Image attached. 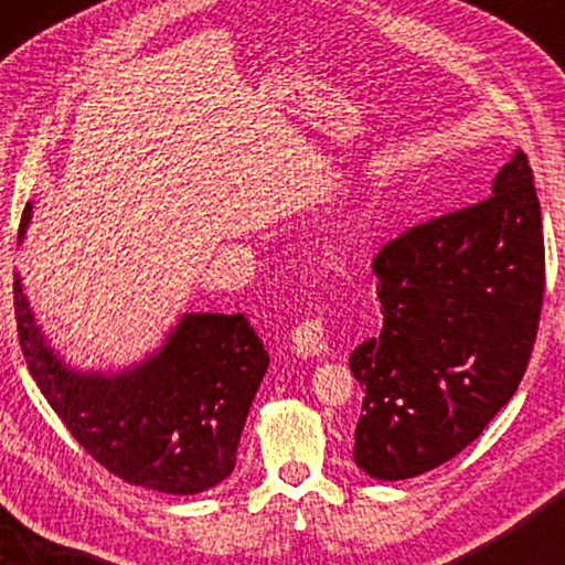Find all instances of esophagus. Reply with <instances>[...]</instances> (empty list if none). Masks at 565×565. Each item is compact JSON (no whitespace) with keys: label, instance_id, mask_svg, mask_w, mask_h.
<instances>
[{"label":"esophagus","instance_id":"34e87169","mask_svg":"<svg viewBox=\"0 0 565 565\" xmlns=\"http://www.w3.org/2000/svg\"><path fill=\"white\" fill-rule=\"evenodd\" d=\"M292 352L298 358H319V354L327 350V331H323V321L311 319L300 321L296 329H292Z\"/></svg>","mask_w":565,"mask_h":565}]
</instances>
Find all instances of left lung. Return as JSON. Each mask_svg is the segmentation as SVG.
Instances as JSON below:
<instances>
[{
	"instance_id": "1",
	"label": "left lung",
	"mask_w": 565,
	"mask_h": 565,
	"mask_svg": "<svg viewBox=\"0 0 565 565\" xmlns=\"http://www.w3.org/2000/svg\"><path fill=\"white\" fill-rule=\"evenodd\" d=\"M373 273L383 329L350 354L365 391L354 462L404 481L466 450L527 370L545 290L527 157L514 151L491 198L385 244Z\"/></svg>"
}]
</instances>
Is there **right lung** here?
Returning a JSON list of instances; mask_svg holds the SVG:
<instances>
[{"instance_id":"1","label":"right lung","mask_w":565,"mask_h":565,"mask_svg":"<svg viewBox=\"0 0 565 565\" xmlns=\"http://www.w3.org/2000/svg\"><path fill=\"white\" fill-rule=\"evenodd\" d=\"M33 203L22 211L25 236ZM28 370L76 443L122 481L190 497L226 481L269 354L244 313H182L164 344L118 373L68 367L14 273Z\"/></svg>"}]
</instances>
